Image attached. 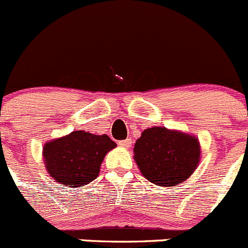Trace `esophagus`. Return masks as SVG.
Returning a JSON list of instances; mask_svg holds the SVG:
<instances>
[{"instance_id": "obj_1", "label": "esophagus", "mask_w": 248, "mask_h": 248, "mask_svg": "<svg viewBox=\"0 0 248 248\" xmlns=\"http://www.w3.org/2000/svg\"><path fill=\"white\" fill-rule=\"evenodd\" d=\"M119 145L122 146V148H129V146L132 145V139L127 138V139H124V140H120Z\"/></svg>"}]
</instances>
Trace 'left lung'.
I'll return each instance as SVG.
<instances>
[{
  "label": "left lung",
  "instance_id": "1",
  "mask_svg": "<svg viewBox=\"0 0 248 248\" xmlns=\"http://www.w3.org/2000/svg\"><path fill=\"white\" fill-rule=\"evenodd\" d=\"M134 160L149 182L173 186L193 174L200 160V144L189 134L153 127L136 141Z\"/></svg>",
  "mask_w": 248,
  "mask_h": 248
}]
</instances>
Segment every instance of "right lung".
I'll return each mask as SVG.
<instances>
[{"label":"right lung","mask_w":248,"mask_h":248,"mask_svg":"<svg viewBox=\"0 0 248 248\" xmlns=\"http://www.w3.org/2000/svg\"><path fill=\"white\" fill-rule=\"evenodd\" d=\"M115 146L116 143L107 134L75 131L46 144V168L50 177L64 186L78 188L97 178L105 155Z\"/></svg>","instance_id":"1"}]
</instances>
